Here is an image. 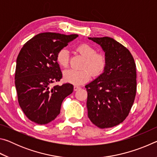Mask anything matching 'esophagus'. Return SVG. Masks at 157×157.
I'll use <instances>...</instances> for the list:
<instances>
[{
	"instance_id": "obj_1",
	"label": "esophagus",
	"mask_w": 157,
	"mask_h": 157,
	"mask_svg": "<svg viewBox=\"0 0 157 157\" xmlns=\"http://www.w3.org/2000/svg\"><path fill=\"white\" fill-rule=\"evenodd\" d=\"M80 89V86H74V91H78Z\"/></svg>"
}]
</instances>
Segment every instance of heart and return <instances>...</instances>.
I'll use <instances>...</instances> for the list:
<instances>
[{
	"mask_svg": "<svg viewBox=\"0 0 157 157\" xmlns=\"http://www.w3.org/2000/svg\"><path fill=\"white\" fill-rule=\"evenodd\" d=\"M76 50L85 57L80 71L70 69L64 71L63 79L69 83L79 85L88 82L91 74L95 77L99 76L104 72L107 64L105 55L96 52L94 47L88 44H81L76 48ZM57 62L60 66L66 68L68 66L69 53L66 48L61 49L57 54Z\"/></svg>",
	"mask_w": 157,
	"mask_h": 157,
	"instance_id": "1",
	"label": "heart"
}]
</instances>
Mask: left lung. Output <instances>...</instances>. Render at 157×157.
Wrapping results in <instances>:
<instances>
[{"mask_svg":"<svg viewBox=\"0 0 157 157\" xmlns=\"http://www.w3.org/2000/svg\"><path fill=\"white\" fill-rule=\"evenodd\" d=\"M102 47L107 64L85 86L88 117L101 129L116 126L128 116L136 93V63L129 50L111 37H89Z\"/></svg>","mask_w":157,"mask_h":157,"instance_id":"obj_1","label":"left lung"}]
</instances>
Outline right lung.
Returning a JSON list of instances; mask_svg holds the SVG:
<instances>
[{"mask_svg":"<svg viewBox=\"0 0 157 157\" xmlns=\"http://www.w3.org/2000/svg\"><path fill=\"white\" fill-rule=\"evenodd\" d=\"M78 34L55 33L36 34L23 45L17 59L15 86L18 101L31 121L46 124L60 113L63 99L72 94L73 84L66 83L50 88L62 78L57 54Z\"/></svg>","mask_w":157,"mask_h":157,"instance_id":"1","label":"right lung"}]
</instances>
